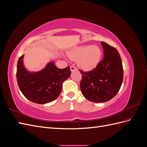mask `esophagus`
Returning <instances> with one entry per match:
<instances>
[{
  "mask_svg": "<svg viewBox=\"0 0 147 147\" xmlns=\"http://www.w3.org/2000/svg\"><path fill=\"white\" fill-rule=\"evenodd\" d=\"M70 70L71 72H73L74 70H76V68H75V67L74 65H71L70 66Z\"/></svg>",
  "mask_w": 147,
  "mask_h": 147,
  "instance_id": "esophagus-1",
  "label": "esophagus"
}]
</instances>
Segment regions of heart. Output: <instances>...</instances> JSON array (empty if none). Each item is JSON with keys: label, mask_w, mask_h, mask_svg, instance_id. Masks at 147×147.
<instances>
[{"label": "heart", "mask_w": 147, "mask_h": 147, "mask_svg": "<svg viewBox=\"0 0 147 147\" xmlns=\"http://www.w3.org/2000/svg\"><path fill=\"white\" fill-rule=\"evenodd\" d=\"M70 59L77 61L80 67L90 71L96 68L102 57L100 49L96 46L84 45L75 47L68 54Z\"/></svg>", "instance_id": "b5f03b06"}]
</instances>
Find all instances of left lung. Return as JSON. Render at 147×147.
Instances as JSON below:
<instances>
[{
  "label": "left lung",
  "mask_w": 147,
  "mask_h": 147,
  "mask_svg": "<svg viewBox=\"0 0 147 147\" xmlns=\"http://www.w3.org/2000/svg\"><path fill=\"white\" fill-rule=\"evenodd\" d=\"M104 59L96 68L88 72L80 69L82 78L80 89L88 100L104 102L112 99L118 92L123 80L121 58L117 50L101 42Z\"/></svg>",
  "instance_id": "8db88e82"
}]
</instances>
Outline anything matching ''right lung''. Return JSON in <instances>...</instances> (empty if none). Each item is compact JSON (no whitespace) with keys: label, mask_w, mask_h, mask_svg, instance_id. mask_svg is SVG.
Masks as SVG:
<instances>
[{"label":"right lung","mask_w":147,"mask_h":147,"mask_svg":"<svg viewBox=\"0 0 147 147\" xmlns=\"http://www.w3.org/2000/svg\"><path fill=\"white\" fill-rule=\"evenodd\" d=\"M23 55L17 64L16 79L23 94L31 102L43 104L55 100L62 91L63 83L70 75V67L59 69L52 63L37 73H29L23 65Z\"/></svg>","instance_id":"add662e5"}]
</instances>
